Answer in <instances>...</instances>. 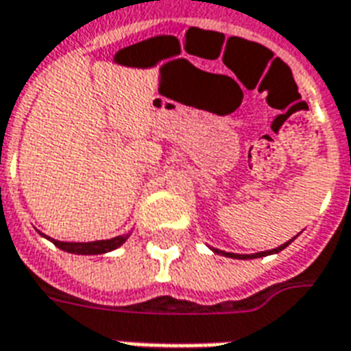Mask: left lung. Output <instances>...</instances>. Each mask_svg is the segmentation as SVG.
Returning <instances> with one entry per match:
<instances>
[{
  "label": "left lung",
  "instance_id": "left-lung-1",
  "mask_svg": "<svg viewBox=\"0 0 351 351\" xmlns=\"http://www.w3.org/2000/svg\"><path fill=\"white\" fill-rule=\"evenodd\" d=\"M291 244V241L285 242V244H281L279 247H274V250H268V252H261V254H254V255H239V254H228V252H222V250H215L213 247V252L215 254H222L226 255V257H233V259H255V257H265V255H270V254H278V252H281V250H285L287 246Z\"/></svg>",
  "mask_w": 351,
  "mask_h": 351
}]
</instances>
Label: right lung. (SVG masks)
Instances as JSON below:
<instances>
[{"instance_id": "right-lung-1", "label": "right lung", "mask_w": 351, "mask_h": 351, "mask_svg": "<svg viewBox=\"0 0 351 351\" xmlns=\"http://www.w3.org/2000/svg\"><path fill=\"white\" fill-rule=\"evenodd\" d=\"M46 237V235H44ZM47 241H51L57 247L64 250L68 254H77V255H97V254H107V252H112L116 247H120L123 242L128 241L129 235H120L114 237V239H109V241H96V242H60L55 241V239H49L46 237Z\"/></svg>"}]
</instances>
